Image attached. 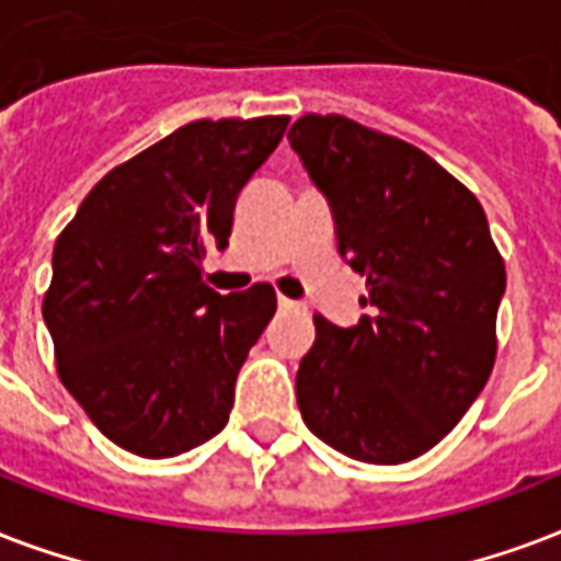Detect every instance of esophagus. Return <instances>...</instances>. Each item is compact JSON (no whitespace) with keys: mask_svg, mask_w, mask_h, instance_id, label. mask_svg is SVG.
<instances>
[{"mask_svg":"<svg viewBox=\"0 0 561 561\" xmlns=\"http://www.w3.org/2000/svg\"><path fill=\"white\" fill-rule=\"evenodd\" d=\"M277 307H280V310H298V304L295 301H289V298H284V295H280V298H277Z\"/></svg>","mask_w":561,"mask_h":561,"instance_id":"34e87169","label":"esophagus"}]
</instances>
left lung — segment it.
Returning a JSON list of instances; mask_svg holds the SVG:
<instances>
[{"label": "left lung", "mask_w": 561, "mask_h": 561, "mask_svg": "<svg viewBox=\"0 0 561 561\" xmlns=\"http://www.w3.org/2000/svg\"><path fill=\"white\" fill-rule=\"evenodd\" d=\"M286 137L371 307L354 328L312 316L298 410L345 457L401 466L457 427L492 375L501 251L477 195L407 140L340 114H304Z\"/></svg>", "instance_id": "obj_1"}]
</instances>
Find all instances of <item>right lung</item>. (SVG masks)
<instances>
[{
  "mask_svg": "<svg viewBox=\"0 0 561 561\" xmlns=\"http://www.w3.org/2000/svg\"><path fill=\"white\" fill-rule=\"evenodd\" d=\"M289 116L195 119L114 167L60 231L43 319L60 383L114 445L169 459L213 438L277 310L268 284L219 295L204 242L228 245L237 195Z\"/></svg>",
  "mask_w": 561,
  "mask_h": 561,
  "instance_id": "1",
  "label": "right lung"
}]
</instances>
